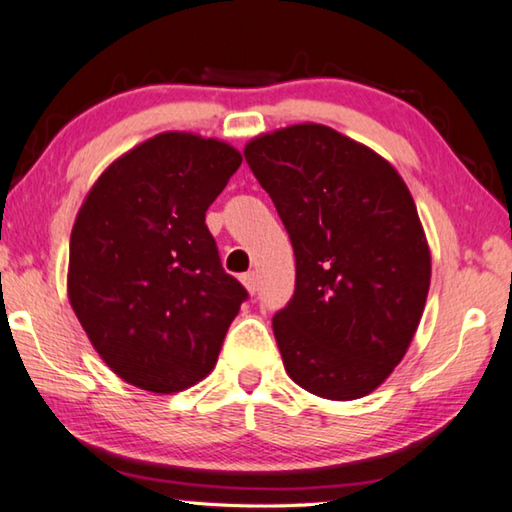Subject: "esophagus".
<instances>
[{"label":"esophagus","mask_w":512,"mask_h":512,"mask_svg":"<svg viewBox=\"0 0 512 512\" xmlns=\"http://www.w3.org/2000/svg\"><path fill=\"white\" fill-rule=\"evenodd\" d=\"M241 282H244V287H246L250 293L257 291V275H255V273L241 275Z\"/></svg>","instance_id":"esophagus-1"}]
</instances>
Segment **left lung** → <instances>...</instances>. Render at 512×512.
Masks as SVG:
<instances>
[{
    "label": "left lung",
    "instance_id": "left-lung-1",
    "mask_svg": "<svg viewBox=\"0 0 512 512\" xmlns=\"http://www.w3.org/2000/svg\"><path fill=\"white\" fill-rule=\"evenodd\" d=\"M296 255V291L273 316L284 370L325 400H359L391 375L420 325L431 255L400 173L323 124L244 149Z\"/></svg>",
    "mask_w": 512,
    "mask_h": 512
}]
</instances>
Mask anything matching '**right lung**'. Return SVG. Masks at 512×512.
Masks as SVG:
<instances>
[{"instance_id":"add662e5","label":"right lung","mask_w":512,"mask_h":512,"mask_svg":"<svg viewBox=\"0 0 512 512\" xmlns=\"http://www.w3.org/2000/svg\"><path fill=\"white\" fill-rule=\"evenodd\" d=\"M239 164L225 142L160 133L112 162L76 214L69 302L106 366L142 391L210 375L248 298L205 225Z\"/></svg>"}]
</instances>
